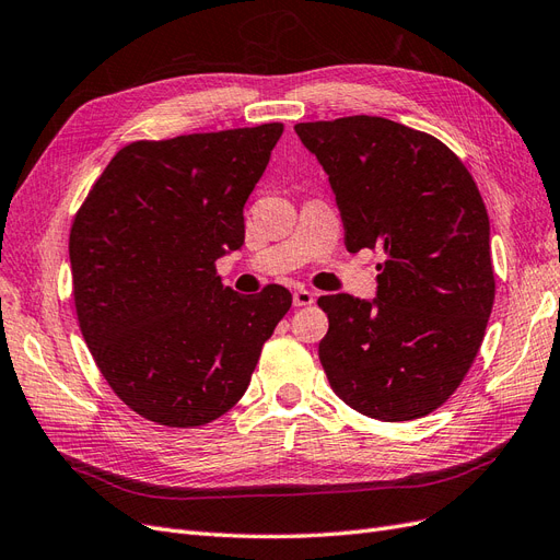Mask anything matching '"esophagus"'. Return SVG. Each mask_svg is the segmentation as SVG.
<instances>
[{"instance_id": "esophagus-1", "label": "esophagus", "mask_w": 560, "mask_h": 560, "mask_svg": "<svg viewBox=\"0 0 560 560\" xmlns=\"http://www.w3.org/2000/svg\"><path fill=\"white\" fill-rule=\"evenodd\" d=\"M316 300V295L312 291H306V288H298V291L293 293V304L295 306H306L312 304Z\"/></svg>"}]
</instances>
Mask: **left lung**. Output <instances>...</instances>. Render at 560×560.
<instances>
[{
	"label": "left lung",
	"mask_w": 560,
	"mask_h": 560,
	"mask_svg": "<svg viewBox=\"0 0 560 560\" xmlns=\"http://www.w3.org/2000/svg\"><path fill=\"white\" fill-rule=\"evenodd\" d=\"M295 132L328 174L347 248L386 254L376 298L318 300L330 320L320 365L365 417L421 419L460 386L493 310L491 225L475 178L440 139L388 118Z\"/></svg>",
	"instance_id": "8db88e82"
}]
</instances>
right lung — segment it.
I'll list each match as a JSON object with an SVG mask.
<instances>
[{"mask_svg":"<svg viewBox=\"0 0 560 560\" xmlns=\"http://www.w3.org/2000/svg\"><path fill=\"white\" fill-rule=\"evenodd\" d=\"M281 122L135 141L106 165L69 234L77 316L118 398L167 428L240 402L291 310L283 285L242 295L215 260L244 246V205Z\"/></svg>","mask_w":560,"mask_h":560,"instance_id":"add662e5","label":"right lung"}]
</instances>
